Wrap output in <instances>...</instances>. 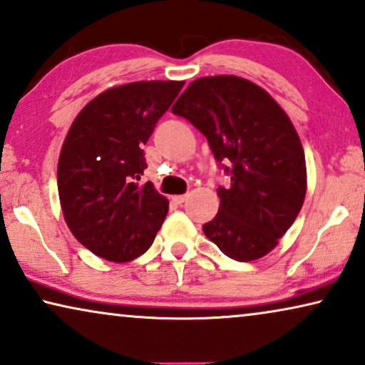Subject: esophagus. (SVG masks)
Returning <instances> with one entry per match:
<instances>
[{"label":"esophagus","mask_w":365,"mask_h":365,"mask_svg":"<svg viewBox=\"0 0 365 365\" xmlns=\"http://www.w3.org/2000/svg\"><path fill=\"white\" fill-rule=\"evenodd\" d=\"M173 202H175L177 205H182L185 200H187V195H175V197H172Z\"/></svg>","instance_id":"34e87169"}]
</instances>
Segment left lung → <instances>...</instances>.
Segmentation results:
<instances>
[{
  "instance_id": "1",
  "label": "left lung",
  "mask_w": 365,
  "mask_h": 365,
  "mask_svg": "<svg viewBox=\"0 0 365 365\" xmlns=\"http://www.w3.org/2000/svg\"><path fill=\"white\" fill-rule=\"evenodd\" d=\"M207 137L232 177L218 187L220 208L203 225L210 241L236 261L259 259L294 223L307 188L299 135L281 106L248 79H195L172 107Z\"/></svg>"
}]
</instances>
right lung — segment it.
Returning a JSON list of instances; mask_svg holds the SVG:
<instances>
[{
    "label": "right lung",
    "mask_w": 365,
    "mask_h": 365,
    "mask_svg": "<svg viewBox=\"0 0 365 365\" xmlns=\"http://www.w3.org/2000/svg\"><path fill=\"white\" fill-rule=\"evenodd\" d=\"M185 81H138L96 96L64 138L58 192L66 223L99 258L127 263L150 248L168 200L140 183L142 145Z\"/></svg>",
    "instance_id": "1"
}]
</instances>
